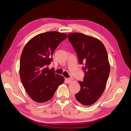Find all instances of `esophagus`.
<instances>
[{
    "label": "esophagus",
    "mask_w": 131,
    "mask_h": 131,
    "mask_svg": "<svg viewBox=\"0 0 131 131\" xmlns=\"http://www.w3.org/2000/svg\"><path fill=\"white\" fill-rule=\"evenodd\" d=\"M73 80V78H66V81L67 83H70V82H72Z\"/></svg>",
    "instance_id": "obj_1"
}]
</instances>
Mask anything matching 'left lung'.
Instances as JSON below:
<instances>
[{
	"label": "left lung",
	"instance_id": "8db88e82",
	"mask_svg": "<svg viewBox=\"0 0 131 131\" xmlns=\"http://www.w3.org/2000/svg\"><path fill=\"white\" fill-rule=\"evenodd\" d=\"M68 38L85 73L83 81H79L80 91L75 98L82 105H92L102 96L108 81V53L103 43L95 38L79 33H69Z\"/></svg>",
	"mask_w": 131,
	"mask_h": 131
}]
</instances>
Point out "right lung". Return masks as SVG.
<instances>
[{"mask_svg":"<svg viewBox=\"0 0 131 131\" xmlns=\"http://www.w3.org/2000/svg\"><path fill=\"white\" fill-rule=\"evenodd\" d=\"M67 37L66 34L47 31L30 39L23 49L19 75L27 93L34 101H48L58 87L64 82V78L46 67L53 61L52 55L55 49Z\"/></svg>","mask_w":131,"mask_h":131,"instance_id":"right-lung-1","label":"right lung"}]
</instances>
